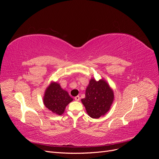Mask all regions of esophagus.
<instances>
[{"label": "esophagus", "instance_id": "1", "mask_svg": "<svg viewBox=\"0 0 159 159\" xmlns=\"http://www.w3.org/2000/svg\"><path fill=\"white\" fill-rule=\"evenodd\" d=\"M80 96L79 95H78V96H76V97H75V101H80Z\"/></svg>", "mask_w": 159, "mask_h": 159}]
</instances>
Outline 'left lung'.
Wrapping results in <instances>:
<instances>
[{
  "label": "left lung",
  "mask_w": 159,
  "mask_h": 159,
  "mask_svg": "<svg viewBox=\"0 0 159 159\" xmlns=\"http://www.w3.org/2000/svg\"><path fill=\"white\" fill-rule=\"evenodd\" d=\"M114 99L112 89L103 79H91L85 90V98L81 99L89 116L99 118L107 113Z\"/></svg>",
  "instance_id": "1"
}]
</instances>
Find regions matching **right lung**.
Wrapping results in <instances>:
<instances>
[{"label":"right lung","instance_id":"right-lung-1","mask_svg":"<svg viewBox=\"0 0 159 159\" xmlns=\"http://www.w3.org/2000/svg\"><path fill=\"white\" fill-rule=\"evenodd\" d=\"M73 101L68 93L61 88L57 82H52L46 89L43 102L52 113L61 115L64 113L66 107Z\"/></svg>","mask_w":159,"mask_h":159}]
</instances>
